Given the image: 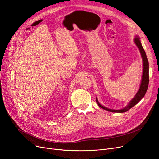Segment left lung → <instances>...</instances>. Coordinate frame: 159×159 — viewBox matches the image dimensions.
Masks as SVG:
<instances>
[{
	"label": "left lung",
	"instance_id": "1",
	"mask_svg": "<svg viewBox=\"0 0 159 159\" xmlns=\"http://www.w3.org/2000/svg\"><path fill=\"white\" fill-rule=\"evenodd\" d=\"M134 43L136 44H137V46L138 47V48L140 52L142 59H143V75H142V81H141L140 89L139 90L138 93H137V94L135 95V96L133 98V99L129 103V104H128L125 107H124L122 109H120V110H113V109H110L105 107L102 106V105H100L96 99V102H97L98 105H99L101 108H102L105 110L110 111V112H125L127 111H129L131 108H132L133 106H134L136 104L138 103L146 93V91H147L148 88V85H149V62H148V58H147V56L146 54V52L142 46L140 39L139 38V37H135Z\"/></svg>",
	"mask_w": 159,
	"mask_h": 159
}]
</instances>
